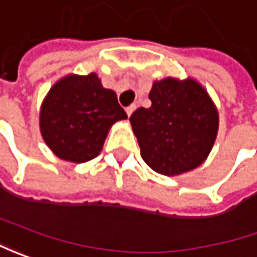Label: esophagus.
<instances>
[{
    "mask_svg": "<svg viewBox=\"0 0 257 257\" xmlns=\"http://www.w3.org/2000/svg\"><path fill=\"white\" fill-rule=\"evenodd\" d=\"M137 109V105L134 103V105H129L128 108H126V113H128V116H131L132 115V112Z\"/></svg>",
    "mask_w": 257,
    "mask_h": 257,
    "instance_id": "34e87169",
    "label": "esophagus"
}]
</instances>
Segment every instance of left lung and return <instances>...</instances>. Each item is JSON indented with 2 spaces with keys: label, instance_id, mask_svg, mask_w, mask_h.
<instances>
[{
  "label": "left lung",
  "instance_id": "8db88e82",
  "mask_svg": "<svg viewBox=\"0 0 257 257\" xmlns=\"http://www.w3.org/2000/svg\"><path fill=\"white\" fill-rule=\"evenodd\" d=\"M152 105L131 115L141 156L154 171L179 175L199 166L217 134V111L193 79L166 78L149 92Z\"/></svg>",
  "mask_w": 257,
  "mask_h": 257
}]
</instances>
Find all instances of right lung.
Masks as SVG:
<instances>
[{
    "instance_id": "right-lung-1",
    "label": "right lung",
    "mask_w": 257,
    "mask_h": 257,
    "mask_svg": "<svg viewBox=\"0 0 257 257\" xmlns=\"http://www.w3.org/2000/svg\"><path fill=\"white\" fill-rule=\"evenodd\" d=\"M125 118L116 93L96 74L68 75L42 102L41 134L58 158L82 164L99 155L112 123Z\"/></svg>"
}]
</instances>
